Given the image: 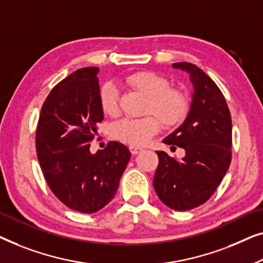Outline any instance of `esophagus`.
I'll use <instances>...</instances> for the list:
<instances>
[{"label": "esophagus", "instance_id": "esophagus-1", "mask_svg": "<svg viewBox=\"0 0 263 263\" xmlns=\"http://www.w3.org/2000/svg\"><path fill=\"white\" fill-rule=\"evenodd\" d=\"M130 151L132 155H138L140 151H143V149L139 146H130Z\"/></svg>", "mask_w": 263, "mask_h": 263}]
</instances>
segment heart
<instances>
[{"label":"heart","mask_w":263,"mask_h":263,"mask_svg":"<svg viewBox=\"0 0 263 263\" xmlns=\"http://www.w3.org/2000/svg\"><path fill=\"white\" fill-rule=\"evenodd\" d=\"M125 83L145 96L144 113L150 114L138 119H123L114 123L109 128V135L118 142L131 146L144 145L160 130V121L165 128H172L187 117L190 109L187 96L177 88L169 87L168 80L160 73L146 70L137 71L125 77ZM99 103L107 116H118L119 90L116 84L106 82L100 87Z\"/></svg>","instance_id":"b5f03b06"}]
</instances>
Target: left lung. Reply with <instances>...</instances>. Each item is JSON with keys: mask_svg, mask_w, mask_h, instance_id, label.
Listing matches in <instances>:
<instances>
[{"mask_svg": "<svg viewBox=\"0 0 263 263\" xmlns=\"http://www.w3.org/2000/svg\"><path fill=\"white\" fill-rule=\"evenodd\" d=\"M190 73L194 93L190 113L163 143L182 147V160L156 151L154 188L161 201L176 211L200 206L211 198L231 163L232 123L223 93L210 76L192 63H174Z\"/></svg>", "mask_w": 263, "mask_h": 263, "instance_id": "obj_1", "label": "left lung"}]
</instances>
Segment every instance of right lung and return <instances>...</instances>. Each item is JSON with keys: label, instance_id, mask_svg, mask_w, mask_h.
<instances>
[{"label": "right lung", "instance_id": "add662e5", "mask_svg": "<svg viewBox=\"0 0 263 263\" xmlns=\"http://www.w3.org/2000/svg\"><path fill=\"white\" fill-rule=\"evenodd\" d=\"M99 68L76 70L52 88L35 131L36 156L52 193L77 212L94 213L112 200L131 153L119 142L90 154L103 120Z\"/></svg>", "mask_w": 263, "mask_h": 263}]
</instances>
